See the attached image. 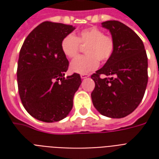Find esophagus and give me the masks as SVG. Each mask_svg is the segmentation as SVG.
Wrapping results in <instances>:
<instances>
[{"mask_svg":"<svg viewBox=\"0 0 159 159\" xmlns=\"http://www.w3.org/2000/svg\"><path fill=\"white\" fill-rule=\"evenodd\" d=\"M89 75H88V74H82V75H81V78H82V79H85V78L89 77Z\"/></svg>","mask_w":159,"mask_h":159,"instance_id":"esophagus-1","label":"esophagus"}]
</instances>
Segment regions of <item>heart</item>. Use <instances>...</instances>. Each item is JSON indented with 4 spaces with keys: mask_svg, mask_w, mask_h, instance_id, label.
Segmentation results:
<instances>
[{
    "mask_svg": "<svg viewBox=\"0 0 159 159\" xmlns=\"http://www.w3.org/2000/svg\"><path fill=\"white\" fill-rule=\"evenodd\" d=\"M80 43L87 45V55L79 56L71 61L70 70L74 73L87 74L99 66V59L107 61L114 52V42L109 36H105L101 30L91 27L81 30L77 36L67 35L61 42V50L64 55L72 59L79 51Z\"/></svg>",
    "mask_w": 159,
    "mask_h": 159,
    "instance_id": "1",
    "label": "heart"
}]
</instances>
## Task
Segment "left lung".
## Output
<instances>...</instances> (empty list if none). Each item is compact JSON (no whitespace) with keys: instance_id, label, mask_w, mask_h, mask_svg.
Here are the masks:
<instances>
[{"instance_id":"obj_1","label":"left lung","mask_w":159,"mask_h":159,"mask_svg":"<svg viewBox=\"0 0 159 159\" xmlns=\"http://www.w3.org/2000/svg\"><path fill=\"white\" fill-rule=\"evenodd\" d=\"M101 25L111 32L114 52L91 76L95 83L91 98L101 115L121 118L133 112L143 99L148 81L147 52L138 35L123 23L109 20ZM100 75L107 77L100 79Z\"/></svg>"}]
</instances>
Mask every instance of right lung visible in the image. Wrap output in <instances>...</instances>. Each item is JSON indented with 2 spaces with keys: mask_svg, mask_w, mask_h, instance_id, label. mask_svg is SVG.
Returning a JSON list of instances; mask_svg holds the SVG:
<instances>
[{
  "mask_svg": "<svg viewBox=\"0 0 159 159\" xmlns=\"http://www.w3.org/2000/svg\"><path fill=\"white\" fill-rule=\"evenodd\" d=\"M75 29L46 21L30 33L20 49L17 70L19 96L28 113L39 121L58 122L72 109L82 80L76 73L65 77L69 61L62 52L61 42Z\"/></svg>",
  "mask_w": 159,
  "mask_h": 159,
  "instance_id": "1",
  "label": "right lung"
}]
</instances>
